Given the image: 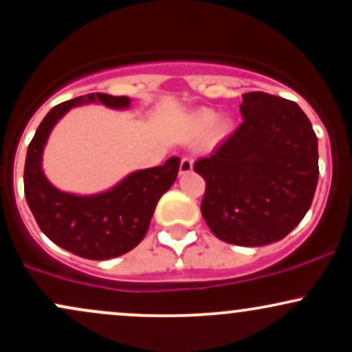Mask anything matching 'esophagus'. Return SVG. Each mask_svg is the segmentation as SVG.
Here are the masks:
<instances>
[{
  "instance_id": "34e87169",
  "label": "esophagus",
  "mask_w": 352,
  "mask_h": 352,
  "mask_svg": "<svg viewBox=\"0 0 352 352\" xmlns=\"http://www.w3.org/2000/svg\"><path fill=\"white\" fill-rule=\"evenodd\" d=\"M193 168V160L190 157H184L180 162V175H185V173H190Z\"/></svg>"
}]
</instances>
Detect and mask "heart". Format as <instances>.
<instances>
[{
    "label": "heart",
    "mask_w": 352,
    "mask_h": 352,
    "mask_svg": "<svg viewBox=\"0 0 352 352\" xmlns=\"http://www.w3.org/2000/svg\"><path fill=\"white\" fill-rule=\"evenodd\" d=\"M217 120H218L217 112L200 111L199 114H195V117H193V125H195L199 131H207V129L213 127V125L217 124ZM230 131H232V124H230L228 120H220V122L217 124V135L218 137L228 135Z\"/></svg>",
    "instance_id": "obj_1"
}]
</instances>
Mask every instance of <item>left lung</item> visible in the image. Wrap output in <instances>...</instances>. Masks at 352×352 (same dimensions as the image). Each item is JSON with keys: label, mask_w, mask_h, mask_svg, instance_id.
<instances>
[{"label": "left lung", "mask_w": 352, "mask_h": 352, "mask_svg": "<svg viewBox=\"0 0 352 352\" xmlns=\"http://www.w3.org/2000/svg\"><path fill=\"white\" fill-rule=\"evenodd\" d=\"M240 127L199 159L201 215L221 241L263 246L305 218L318 185V137L301 107L266 92L243 94Z\"/></svg>", "instance_id": "1"}]
</instances>
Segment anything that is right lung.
<instances>
[{
    "label": "right lung",
    "mask_w": 352,
    "mask_h": 352,
    "mask_svg": "<svg viewBox=\"0 0 352 352\" xmlns=\"http://www.w3.org/2000/svg\"><path fill=\"white\" fill-rule=\"evenodd\" d=\"M102 104L125 111L131 99L109 94L80 96L52 107L31 140L24 164V195L41 232L52 243L87 260H109L131 252L144 240L160 197L172 187L180 159L131 172L114 187L91 195L63 192L43 170V152L54 125L72 107Z\"/></svg>",
    "instance_id": "right-lung-1"
}]
</instances>
